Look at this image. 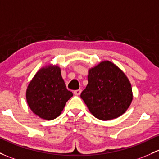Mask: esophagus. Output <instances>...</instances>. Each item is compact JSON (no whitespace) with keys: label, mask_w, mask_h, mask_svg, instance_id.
<instances>
[{"label":"esophagus","mask_w":159,"mask_h":159,"mask_svg":"<svg viewBox=\"0 0 159 159\" xmlns=\"http://www.w3.org/2000/svg\"><path fill=\"white\" fill-rule=\"evenodd\" d=\"M81 89H78V90H75V91H74V93L75 95H77V96H78V95L81 94Z\"/></svg>","instance_id":"obj_1"}]
</instances>
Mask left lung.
I'll list each match as a JSON object with an SVG mask.
<instances>
[{
    "label": "left lung",
    "mask_w": 159,
    "mask_h": 159,
    "mask_svg": "<svg viewBox=\"0 0 159 159\" xmlns=\"http://www.w3.org/2000/svg\"><path fill=\"white\" fill-rule=\"evenodd\" d=\"M88 81L81 98L93 116L109 120L126 111L133 101L131 84L117 66L102 61L89 70Z\"/></svg>",
    "instance_id": "obj_1"
}]
</instances>
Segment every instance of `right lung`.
I'll list each match as a JSON object with an SVG mask.
<instances>
[{"instance_id":"add662e5","label":"right lung","mask_w":159,"mask_h":159,"mask_svg":"<svg viewBox=\"0 0 159 159\" xmlns=\"http://www.w3.org/2000/svg\"><path fill=\"white\" fill-rule=\"evenodd\" d=\"M26 101L32 111L40 118L56 119L66 103L73 96L68 91L58 66L43 68L35 75L26 90Z\"/></svg>"}]
</instances>
